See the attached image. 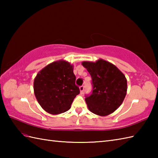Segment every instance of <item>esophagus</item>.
<instances>
[{
  "instance_id": "obj_1",
  "label": "esophagus",
  "mask_w": 158,
  "mask_h": 158,
  "mask_svg": "<svg viewBox=\"0 0 158 158\" xmlns=\"http://www.w3.org/2000/svg\"><path fill=\"white\" fill-rule=\"evenodd\" d=\"M79 90H80V93L83 94V90H84V86H83V85L80 86L79 87Z\"/></svg>"
}]
</instances>
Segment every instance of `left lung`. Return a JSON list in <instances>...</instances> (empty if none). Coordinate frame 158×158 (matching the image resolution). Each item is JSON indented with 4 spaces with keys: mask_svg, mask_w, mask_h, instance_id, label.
Returning a JSON list of instances; mask_svg holds the SVG:
<instances>
[{
    "mask_svg": "<svg viewBox=\"0 0 158 158\" xmlns=\"http://www.w3.org/2000/svg\"><path fill=\"white\" fill-rule=\"evenodd\" d=\"M82 65L92 79V94L86 96L89 110L99 116L111 114L122 105L127 93V79L116 66L105 60L84 61Z\"/></svg>",
    "mask_w": 158,
    "mask_h": 158,
    "instance_id": "obj_1",
    "label": "left lung"
}]
</instances>
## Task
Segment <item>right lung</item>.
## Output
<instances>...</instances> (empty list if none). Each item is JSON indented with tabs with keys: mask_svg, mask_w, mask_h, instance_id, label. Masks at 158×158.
<instances>
[{
	"mask_svg": "<svg viewBox=\"0 0 158 158\" xmlns=\"http://www.w3.org/2000/svg\"><path fill=\"white\" fill-rule=\"evenodd\" d=\"M73 65L58 60L40 70L34 80V93L46 112L58 115L68 110L80 91L75 85Z\"/></svg>",
	"mask_w": 158,
	"mask_h": 158,
	"instance_id": "obj_1",
	"label": "right lung"
}]
</instances>
